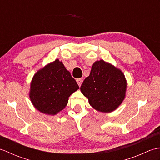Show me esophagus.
<instances>
[{
  "mask_svg": "<svg viewBox=\"0 0 160 160\" xmlns=\"http://www.w3.org/2000/svg\"><path fill=\"white\" fill-rule=\"evenodd\" d=\"M82 81H83L82 78H78V79L76 80V82H77L78 85H79V87L81 86V84H82Z\"/></svg>",
  "mask_w": 160,
  "mask_h": 160,
  "instance_id": "34e87169",
  "label": "esophagus"
}]
</instances>
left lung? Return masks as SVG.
Masks as SVG:
<instances>
[{
	"mask_svg": "<svg viewBox=\"0 0 160 160\" xmlns=\"http://www.w3.org/2000/svg\"><path fill=\"white\" fill-rule=\"evenodd\" d=\"M127 80L120 69L103 60L96 61L80 91L95 109L110 113L122 104L126 96Z\"/></svg>",
	"mask_w": 160,
	"mask_h": 160,
	"instance_id": "8db88e82",
	"label": "left lung"
}]
</instances>
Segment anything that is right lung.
Returning a JSON list of instances; mask_svg holds the SVG:
<instances>
[{
	"mask_svg": "<svg viewBox=\"0 0 160 160\" xmlns=\"http://www.w3.org/2000/svg\"><path fill=\"white\" fill-rule=\"evenodd\" d=\"M78 89L79 86L69 71L56 59L34 74L29 98L37 110L54 115L67 106L69 97Z\"/></svg>",
	"mask_w": 160,
	"mask_h": 160,
	"instance_id": "right-lung-1",
	"label": "right lung"
}]
</instances>
